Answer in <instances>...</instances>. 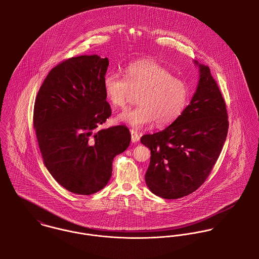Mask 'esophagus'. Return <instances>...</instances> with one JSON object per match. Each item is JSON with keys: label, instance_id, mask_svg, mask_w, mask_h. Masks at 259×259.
Returning <instances> with one entry per match:
<instances>
[{"label": "esophagus", "instance_id": "obj_1", "mask_svg": "<svg viewBox=\"0 0 259 259\" xmlns=\"http://www.w3.org/2000/svg\"><path fill=\"white\" fill-rule=\"evenodd\" d=\"M131 134H132V142L133 143H138L140 141V135L138 134V132L132 130Z\"/></svg>", "mask_w": 259, "mask_h": 259}]
</instances>
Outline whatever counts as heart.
I'll return each mask as SVG.
<instances>
[{
	"label": "heart",
	"instance_id": "1",
	"mask_svg": "<svg viewBox=\"0 0 259 259\" xmlns=\"http://www.w3.org/2000/svg\"><path fill=\"white\" fill-rule=\"evenodd\" d=\"M124 72L126 79L115 73L106 74L103 79L105 95L114 108H124L133 93H140V106L120 112L118 121L140 130L153 121L158 126L168 125L182 114L189 97L183 79L152 59L134 62Z\"/></svg>",
	"mask_w": 259,
	"mask_h": 259
}]
</instances>
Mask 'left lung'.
Masks as SVG:
<instances>
[{"label": "left lung", "instance_id": "8db88e82", "mask_svg": "<svg viewBox=\"0 0 259 259\" xmlns=\"http://www.w3.org/2000/svg\"><path fill=\"white\" fill-rule=\"evenodd\" d=\"M194 64L199 79L189 105L163 131L141 139L151 154L147 185L166 199L188 195L205 182L227 136V111L219 85L207 66Z\"/></svg>", "mask_w": 259, "mask_h": 259}]
</instances>
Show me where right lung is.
<instances>
[{
	"label": "right lung",
	"mask_w": 259,
	"mask_h": 259,
	"mask_svg": "<svg viewBox=\"0 0 259 259\" xmlns=\"http://www.w3.org/2000/svg\"><path fill=\"white\" fill-rule=\"evenodd\" d=\"M108 58L79 56L47 75L34 107V127L44 164L58 184L89 195L108 185L112 160L131 143L124 125L99 130L111 116L103 79Z\"/></svg>",
	"instance_id": "obj_1"
}]
</instances>
